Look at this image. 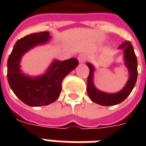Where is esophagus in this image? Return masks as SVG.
Wrapping results in <instances>:
<instances>
[{
    "label": "esophagus",
    "instance_id": "1",
    "mask_svg": "<svg viewBox=\"0 0 146 146\" xmlns=\"http://www.w3.org/2000/svg\"><path fill=\"white\" fill-rule=\"evenodd\" d=\"M88 58V56H87L86 54H85V53H81L79 56H78V60H79V61L80 63H84L86 60Z\"/></svg>",
    "mask_w": 146,
    "mask_h": 146
}]
</instances>
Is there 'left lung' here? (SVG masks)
<instances>
[{
	"mask_svg": "<svg viewBox=\"0 0 146 146\" xmlns=\"http://www.w3.org/2000/svg\"><path fill=\"white\" fill-rule=\"evenodd\" d=\"M119 48L123 49L124 52V60L126 66L129 70V80L127 85L120 92L117 93L108 94L98 90L93 84V66L87 63L89 68V74L87 79V93L90 99L93 102L103 106H112L117 104L124 101L132 92L135 86L138 76L137 70V58L134 52L133 47L131 42L126 41L119 46Z\"/></svg>",
	"mask_w": 146,
	"mask_h": 146,
	"instance_id": "left-lung-1",
	"label": "left lung"
}]
</instances>
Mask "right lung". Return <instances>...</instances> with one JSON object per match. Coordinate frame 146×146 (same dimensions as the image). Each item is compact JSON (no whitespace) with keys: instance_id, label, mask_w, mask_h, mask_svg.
<instances>
[{"instance_id":"right-lung-1","label":"right lung","mask_w":146,"mask_h":146,"mask_svg":"<svg viewBox=\"0 0 146 146\" xmlns=\"http://www.w3.org/2000/svg\"><path fill=\"white\" fill-rule=\"evenodd\" d=\"M50 38L49 32L33 33L16 42L7 61V80L10 88L22 102L33 107L48 105L59 97L64 78L79 64L76 58L55 60L45 74L38 77L26 76L19 70V61L24 53Z\"/></svg>"}]
</instances>
